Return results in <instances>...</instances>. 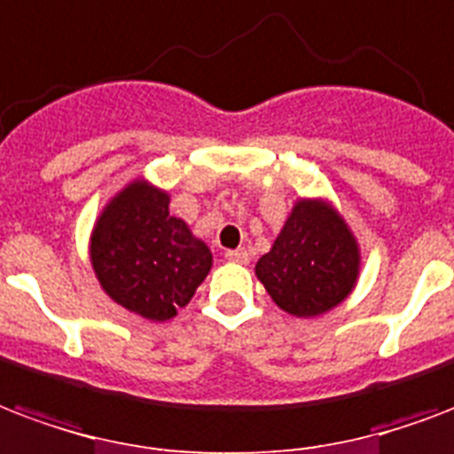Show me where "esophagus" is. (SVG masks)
<instances>
[{
    "mask_svg": "<svg viewBox=\"0 0 454 454\" xmlns=\"http://www.w3.org/2000/svg\"><path fill=\"white\" fill-rule=\"evenodd\" d=\"M226 259H231V262H238V264H247V262H250V252L247 250H228Z\"/></svg>",
    "mask_w": 454,
    "mask_h": 454,
    "instance_id": "34e87169",
    "label": "esophagus"
}]
</instances>
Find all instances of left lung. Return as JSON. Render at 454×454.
<instances>
[{
  "instance_id": "8db88e82",
  "label": "left lung",
  "mask_w": 454,
  "mask_h": 454,
  "mask_svg": "<svg viewBox=\"0 0 454 454\" xmlns=\"http://www.w3.org/2000/svg\"><path fill=\"white\" fill-rule=\"evenodd\" d=\"M254 271L281 309L317 317L340 304L355 288L357 242L333 207L302 200Z\"/></svg>"
}]
</instances>
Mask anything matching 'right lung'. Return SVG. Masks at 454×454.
<instances>
[{
	"instance_id": "right-lung-1",
	"label": "right lung",
	"mask_w": 454,
	"mask_h": 454,
	"mask_svg": "<svg viewBox=\"0 0 454 454\" xmlns=\"http://www.w3.org/2000/svg\"><path fill=\"white\" fill-rule=\"evenodd\" d=\"M90 257L112 300L145 319L176 317L212 269V252L168 214V195L130 183L97 221Z\"/></svg>"
}]
</instances>
